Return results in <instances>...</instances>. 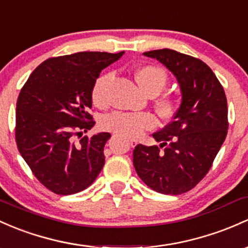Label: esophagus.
<instances>
[{
	"label": "esophagus",
	"mask_w": 248,
	"mask_h": 248,
	"mask_svg": "<svg viewBox=\"0 0 248 248\" xmlns=\"http://www.w3.org/2000/svg\"><path fill=\"white\" fill-rule=\"evenodd\" d=\"M129 144L131 145L132 148H134V146L137 145V140H129Z\"/></svg>",
	"instance_id": "obj_1"
}]
</instances>
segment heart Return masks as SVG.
<instances>
[{
  "mask_svg": "<svg viewBox=\"0 0 248 248\" xmlns=\"http://www.w3.org/2000/svg\"><path fill=\"white\" fill-rule=\"evenodd\" d=\"M112 79V73H104L95 79L92 86V102L98 108H105L108 104V87ZM136 79L145 92L157 94L163 90L168 81L166 71L156 65H146L136 72ZM156 108L162 117H170L174 113L175 102L171 95H162L156 102ZM102 127L106 131L123 136L126 138H137L144 131L155 127V117L149 112H129L114 111L102 119Z\"/></svg>",
  "mask_w": 248,
  "mask_h": 248,
  "instance_id": "heart-1",
  "label": "heart"
}]
</instances>
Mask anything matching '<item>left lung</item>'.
<instances>
[{"mask_svg": "<svg viewBox=\"0 0 248 248\" xmlns=\"http://www.w3.org/2000/svg\"><path fill=\"white\" fill-rule=\"evenodd\" d=\"M176 77L182 102L174 118L153 137L158 146L138 144L134 167L153 190L178 195L207 175L228 130L227 99L222 85L202 60L172 49L143 53Z\"/></svg>", "mask_w": 248, "mask_h": 248, "instance_id": "1", "label": "left lung"}]
</instances>
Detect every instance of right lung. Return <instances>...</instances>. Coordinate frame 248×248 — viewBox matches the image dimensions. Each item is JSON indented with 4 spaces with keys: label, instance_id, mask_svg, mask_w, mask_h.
<instances>
[{
    "label": "right lung",
    "instance_id": "add662e5",
    "mask_svg": "<svg viewBox=\"0 0 248 248\" xmlns=\"http://www.w3.org/2000/svg\"><path fill=\"white\" fill-rule=\"evenodd\" d=\"M124 52H79L40 63L21 89L15 140L21 156L42 185L59 195L91 186L105 162L108 132L74 142L94 125L91 91L100 72Z\"/></svg>",
    "mask_w": 248,
    "mask_h": 248
}]
</instances>
